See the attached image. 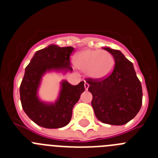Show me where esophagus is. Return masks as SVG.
I'll list each match as a JSON object with an SVG mask.
<instances>
[{
    "label": "esophagus",
    "mask_w": 158,
    "mask_h": 158,
    "mask_svg": "<svg viewBox=\"0 0 158 158\" xmlns=\"http://www.w3.org/2000/svg\"><path fill=\"white\" fill-rule=\"evenodd\" d=\"M89 83H87V82H85V83H84V87H85V89H88V88H89Z\"/></svg>",
    "instance_id": "obj_1"
}]
</instances>
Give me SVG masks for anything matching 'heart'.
Returning <instances> with one entry per match:
<instances>
[{
  "mask_svg": "<svg viewBox=\"0 0 158 158\" xmlns=\"http://www.w3.org/2000/svg\"><path fill=\"white\" fill-rule=\"evenodd\" d=\"M74 63L79 70L87 72L90 77L100 79L111 73L115 60L108 51L86 49L75 56Z\"/></svg>",
  "mask_w": 158,
  "mask_h": 158,
  "instance_id": "obj_1",
  "label": "heart"
}]
</instances>
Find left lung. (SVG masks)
<instances>
[{"mask_svg":"<svg viewBox=\"0 0 158 158\" xmlns=\"http://www.w3.org/2000/svg\"><path fill=\"white\" fill-rule=\"evenodd\" d=\"M113 55L114 69L103 79H86L93 95L91 106L98 120L111 125H123L137 115L143 103L141 82L133 64L120 51L103 48Z\"/></svg>","mask_w":158,"mask_h":158,"instance_id":"8db88e82","label":"left lung"}]
</instances>
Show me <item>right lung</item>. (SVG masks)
I'll return each mask as SVG.
<instances>
[{
    "label": "right lung",
    "mask_w": 158,
    "mask_h": 158,
    "mask_svg": "<svg viewBox=\"0 0 158 158\" xmlns=\"http://www.w3.org/2000/svg\"><path fill=\"white\" fill-rule=\"evenodd\" d=\"M73 47L51 45L37 51L26 67L19 87L20 100L24 112L36 124L45 128H60L69 124L72 109L85 90L84 82L72 86L67 81L61 83L60 97L55 104H45L37 96L41 78L50 70L72 71L70 56Z\"/></svg>",
    "instance_id": "1"
}]
</instances>
